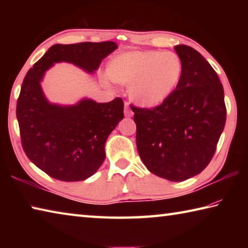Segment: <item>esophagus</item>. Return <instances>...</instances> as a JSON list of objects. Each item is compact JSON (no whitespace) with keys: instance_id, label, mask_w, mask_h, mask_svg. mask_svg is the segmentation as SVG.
Here are the masks:
<instances>
[{"instance_id":"34e87169","label":"esophagus","mask_w":248,"mask_h":248,"mask_svg":"<svg viewBox=\"0 0 248 248\" xmlns=\"http://www.w3.org/2000/svg\"><path fill=\"white\" fill-rule=\"evenodd\" d=\"M124 112L125 117H131L133 115L131 109H130V107H129V104L127 102L124 103Z\"/></svg>"}]
</instances>
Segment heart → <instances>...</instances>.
<instances>
[{
    "label": "heart",
    "instance_id": "1",
    "mask_svg": "<svg viewBox=\"0 0 248 248\" xmlns=\"http://www.w3.org/2000/svg\"><path fill=\"white\" fill-rule=\"evenodd\" d=\"M182 73L183 63L177 54L155 50L121 53L108 68L115 82L133 85L132 97L144 106L164 102L178 85Z\"/></svg>",
    "mask_w": 248,
    "mask_h": 248
}]
</instances>
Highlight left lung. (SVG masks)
I'll use <instances>...</instances> for the list:
<instances>
[{
    "instance_id": "8db88e82",
    "label": "left lung",
    "mask_w": 248,
    "mask_h": 248,
    "mask_svg": "<svg viewBox=\"0 0 248 248\" xmlns=\"http://www.w3.org/2000/svg\"><path fill=\"white\" fill-rule=\"evenodd\" d=\"M182 60L178 85L153 108L131 106L137 148L151 173L183 182L202 171L216 153L226 120L224 91L217 74L194 48L175 47Z\"/></svg>"
}]
</instances>
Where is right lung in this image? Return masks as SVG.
I'll return each instance as SVG.
<instances>
[{"label": "right lung", "instance_id": "obj_1", "mask_svg": "<svg viewBox=\"0 0 248 248\" xmlns=\"http://www.w3.org/2000/svg\"><path fill=\"white\" fill-rule=\"evenodd\" d=\"M117 47L114 41L53 45L25 77L16 105L20 141L27 157L50 177L79 182L97 171L106 156L105 142L124 118V100L51 105L40 86L46 70L65 61L93 72Z\"/></svg>", "mask_w": 248, "mask_h": 248}]
</instances>
